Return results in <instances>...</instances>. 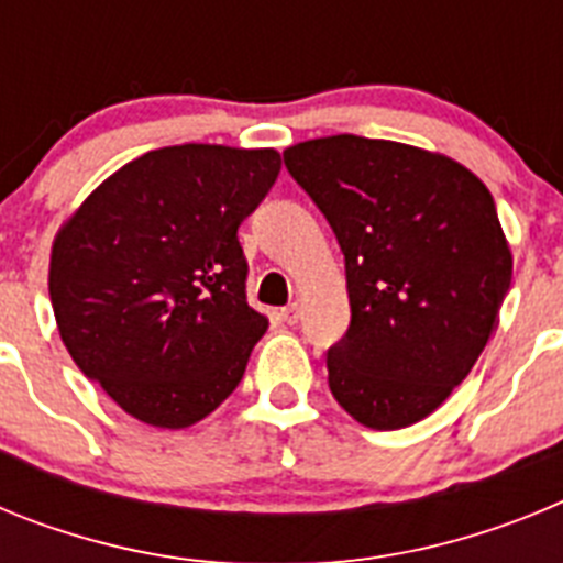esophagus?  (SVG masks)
<instances>
[{
	"instance_id": "obj_1",
	"label": "esophagus",
	"mask_w": 563,
	"mask_h": 563,
	"mask_svg": "<svg viewBox=\"0 0 563 563\" xmlns=\"http://www.w3.org/2000/svg\"><path fill=\"white\" fill-rule=\"evenodd\" d=\"M282 318H285L287 324H298V318H301V305L298 301H292V305H287L285 310H282Z\"/></svg>"
}]
</instances>
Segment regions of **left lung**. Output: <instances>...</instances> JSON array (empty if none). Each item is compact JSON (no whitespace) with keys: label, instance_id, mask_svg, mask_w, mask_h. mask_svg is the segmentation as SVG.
I'll list each match as a JSON object with an SVG mask.
<instances>
[{"label":"left lung","instance_id":"1","mask_svg":"<svg viewBox=\"0 0 563 563\" xmlns=\"http://www.w3.org/2000/svg\"><path fill=\"white\" fill-rule=\"evenodd\" d=\"M346 262L352 321L327 352L330 391L366 429L395 431L474 369L514 278L494 197L440 152L357 134L285 148Z\"/></svg>","mask_w":563,"mask_h":563}]
</instances>
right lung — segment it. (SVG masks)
<instances>
[{
  "mask_svg": "<svg viewBox=\"0 0 563 563\" xmlns=\"http://www.w3.org/2000/svg\"><path fill=\"white\" fill-rule=\"evenodd\" d=\"M278 168L276 148H154L58 228L47 282L62 341L134 420L188 429L245 375L267 318L247 305L236 228Z\"/></svg>",
  "mask_w": 563,
  "mask_h": 563,
  "instance_id": "add662e5",
  "label": "right lung"
}]
</instances>
